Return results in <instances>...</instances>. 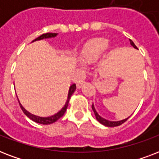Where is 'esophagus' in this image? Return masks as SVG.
<instances>
[{"label":"esophagus","mask_w":159,"mask_h":159,"mask_svg":"<svg viewBox=\"0 0 159 159\" xmlns=\"http://www.w3.org/2000/svg\"><path fill=\"white\" fill-rule=\"evenodd\" d=\"M85 83L84 81H79V82H77V88H81V87L83 86V84Z\"/></svg>","instance_id":"esophagus-1"}]
</instances>
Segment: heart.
<instances>
[{
	"mask_svg": "<svg viewBox=\"0 0 159 159\" xmlns=\"http://www.w3.org/2000/svg\"><path fill=\"white\" fill-rule=\"evenodd\" d=\"M108 40L105 38H95L89 40L78 53V58L82 63L89 64L97 62L109 48Z\"/></svg>",
	"mask_w": 159,
	"mask_h": 159,
	"instance_id": "1",
	"label": "heart"
}]
</instances>
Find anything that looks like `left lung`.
I'll list each match as a JSON object with an SVG mask.
<instances>
[{"mask_svg": "<svg viewBox=\"0 0 159 159\" xmlns=\"http://www.w3.org/2000/svg\"><path fill=\"white\" fill-rule=\"evenodd\" d=\"M129 41H130L131 45L133 46L134 48H136V49H138V48L136 47V45L134 44V43L133 41L131 40V39H129ZM92 111H94L95 116H96V119H97V120L99 121L101 124H102L103 125L108 126V127H115V126L120 125H122L123 123H125V121L127 120L129 118V117H128V118L124 119V120H119V121H110V120H106V119L102 118V116H99V114L97 112L96 109H95L94 105H93V104H92Z\"/></svg>", "mask_w": 159, "mask_h": 159, "instance_id": "1", "label": "left lung"}]
</instances>
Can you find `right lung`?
<instances>
[{
    "instance_id": "1",
    "label": "right lung",
    "mask_w": 159,
    "mask_h": 159,
    "mask_svg": "<svg viewBox=\"0 0 159 159\" xmlns=\"http://www.w3.org/2000/svg\"><path fill=\"white\" fill-rule=\"evenodd\" d=\"M57 35V33H47V34H43L42 35H40L39 37H38L37 39H35L34 40H33L32 42H34V41H37V40H41V39H49V38H54ZM75 90H76V84H72L69 87V90H68V94H67V101L65 102V105L63 106L61 110H60L58 112H57L56 114L53 115V116H48V117H40V116H34L33 114L30 113L29 111H27L24 108L22 105L20 104V102L19 101L18 99V102H19V104H20V106L21 110L23 111V112L25 113L27 117L32 120L33 121L36 122V123H39V124H41V125H50V124H53L54 122L60 119L62 117L64 113L66 112V110L67 108V106H68V103H69V100H70V97H72V95L73 94V92H75ZM17 97V96H16Z\"/></svg>"
}]
</instances>
